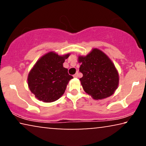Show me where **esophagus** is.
Segmentation results:
<instances>
[{"mask_svg":"<svg viewBox=\"0 0 146 146\" xmlns=\"http://www.w3.org/2000/svg\"><path fill=\"white\" fill-rule=\"evenodd\" d=\"M74 78H78V72L75 74L74 75Z\"/></svg>","mask_w":146,"mask_h":146,"instance_id":"esophagus-1","label":"esophagus"}]
</instances>
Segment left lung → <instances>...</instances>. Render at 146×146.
I'll return each mask as SVG.
<instances>
[{"label": "left lung", "instance_id": "obj_1", "mask_svg": "<svg viewBox=\"0 0 146 146\" xmlns=\"http://www.w3.org/2000/svg\"><path fill=\"white\" fill-rule=\"evenodd\" d=\"M81 63L80 78L84 90L94 100L111 96L119 84V74L110 58L98 48H93L86 56H79Z\"/></svg>", "mask_w": 146, "mask_h": 146}]
</instances>
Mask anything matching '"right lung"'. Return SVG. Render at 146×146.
<instances>
[{
    "instance_id": "add662e5",
    "label": "right lung",
    "mask_w": 146,
    "mask_h": 146,
    "mask_svg": "<svg viewBox=\"0 0 146 146\" xmlns=\"http://www.w3.org/2000/svg\"><path fill=\"white\" fill-rule=\"evenodd\" d=\"M70 54L60 56L49 52L34 65L28 75V85L31 92L40 101L50 103L64 94L69 81L73 78L63 67Z\"/></svg>"
}]
</instances>
